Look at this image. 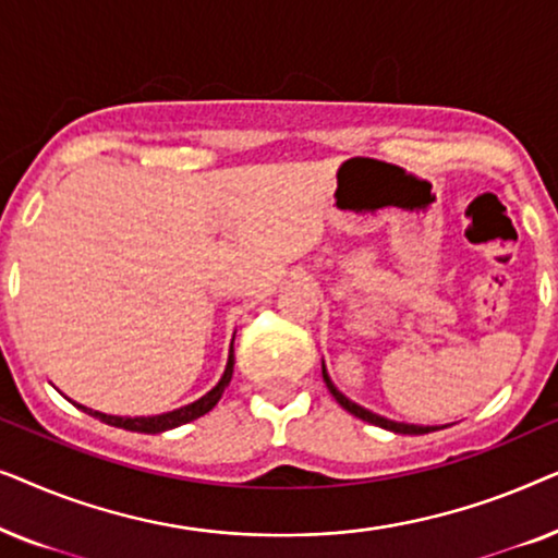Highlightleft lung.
Returning <instances> with one entry per match:
<instances>
[{
    "instance_id": "obj_1",
    "label": "left lung",
    "mask_w": 558,
    "mask_h": 558,
    "mask_svg": "<svg viewBox=\"0 0 558 558\" xmlns=\"http://www.w3.org/2000/svg\"><path fill=\"white\" fill-rule=\"evenodd\" d=\"M323 378H325V386L330 388V393L335 396V401H338L340 407L345 409V411H350V414H353V416L363 418V422L376 424V426H380V429H388V432H393V434H429V432L437 429V426H416V424L391 422V418H384V416L373 414V411H368V409L357 407V403H353V401L348 399V396H342V393L338 391V388H335V384H332L330 376H327V371H325V363H323Z\"/></svg>"
}]
</instances>
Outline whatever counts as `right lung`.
Listing matches in <instances>:
<instances>
[{
    "label": "right lung",
    "instance_id": "1",
    "mask_svg": "<svg viewBox=\"0 0 558 558\" xmlns=\"http://www.w3.org/2000/svg\"><path fill=\"white\" fill-rule=\"evenodd\" d=\"M231 376H233V342H231V353H228V363H226L223 376H220L218 384L213 386L210 391L203 396V399L187 403V407H180V409L167 411V414H157V416H109V414H101V411H94V409H86V407H81V409L94 418H101L104 424L117 426V429L140 432V434H159V432L174 429V426H182V424L193 422V418H201L203 414H208V411L220 401V396H223L226 386L231 384Z\"/></svg>",
    "mask_w": 558,
    "mask_h": 558
}]
</instances>
